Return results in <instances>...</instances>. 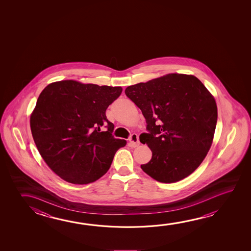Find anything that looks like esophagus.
<instances>
[{"label":"esophagus","instance_id":"esophagus-1","mask_svg":"<svg viewBox=\"0 0 251 251\" xmlns=\"http://www.w3.org/2000/svg\"><path fill=\"white\" fill-rule=\"evenodd\" d=\"M140 144L139 138L136 134H133L129 137V145L130 147H137Z\"/></svg>","mask_w":251,"mask_h":251}]
</instances>
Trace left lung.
Instances as JSON below:
<instances>
[{"label": "left lung", "instance_id": "1", "mask_svg": "<svg viewBox=\"0 0 251 251\" xmlns=\"http://www.w3.org/2000/svg\"><path fill=\"white\" fill-rule=\"evenodd\" d=\"M125 94L142 110L150 133L140 135L151 159L141 165L161 183L188 177L205 159L214 140L217 105L191 74H169L127 86Z\"/></svg>", "mask_w": 251, "mask_h": 251}]
</instances>
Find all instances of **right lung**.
I'll use <instances>...</instances> for the list:
<instances>
[{
    "label": "right lung",
    "instance_id": "right-lung-1",
    "mask_svg": "<svg viewBox=\"0 0 251 251\" xmlns=\"http://www.w3.org/2000/svg\"><path fill=\"white\" fill-rule=\"evenodd\" d=\"M121 86H100L66 79L49 84L30 115V129L43 159L62 179L86 185L110 168L115 152L127 144L112 136L107 107ZM103 126L107 132H101Z\"/></svg>",
    "mask_w": 251,
    "mask_h": 251
}]
</instances>
